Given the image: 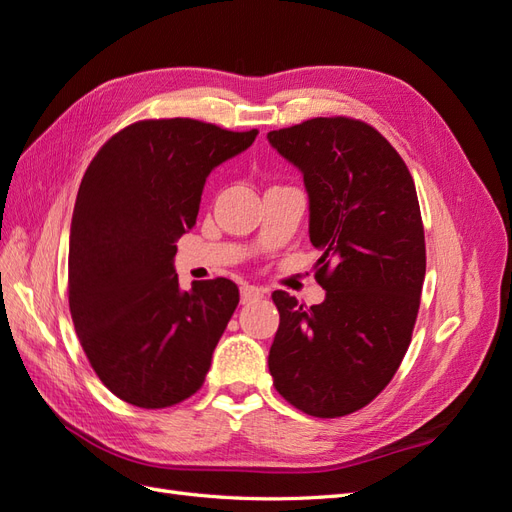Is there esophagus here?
I'll return each mask as SVG.
<instances>
[{
	"label": "esophagus",
	"mask_w": 512,
	"mask_h": 512,
	"mask_svg": "<svg viewBox=\"0 0 512 512\" xmlns=\"http://www.w3.org/2000/svg\"><path fill=\"white\" fill-rule=\"evenodd\" d=\"M265 297V288H258V286H243L241 288V303H254L258 299Z\"/></svg>",
	"instance_id": "esophagus-1"
}]
</instances>
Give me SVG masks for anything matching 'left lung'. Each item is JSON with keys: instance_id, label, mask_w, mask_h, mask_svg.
Returning a JSON list of instances; mask_svg holds the SVG:
<instances>
[{"instance_id": "left-lung-1", "label": "left lung", "mask_w": 512, "mask_h": 512, "mask_svg": "<svg viewBox=\"0 0 512 512\" xmlns=\"http://www.w3.org/2000/svg\"><path fill=\"white\" fill-rule=\"evenodd\" d=\"M303 173L309 241L322 252L320 305L273 292L280 329L273 384L318 418L361 410L395 376L410 346L425 280V232L414 179L365 121L316 117L267 134Z\"/></svg>"}]
</instances>
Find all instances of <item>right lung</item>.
<instances>
[{
	"label": "right lung",
	"instance_id": "1",
	"mask_svg": "<svg viewBox=\"0 0 512 512\" xmlns=\"http://www.w3.org/2000/svg\"><path fill=\"white\" fill-rule=\"evenodd\" d=\"M256 134L145 119L108 138L85 170L70 226V314L102 384L132 406H175L205 382L239 288L218 277L181 290L175 243L196 224L211 170Z\"/></svg>",
	"mask_w": 512,
	"mask_h": 512
}]
</instances>
